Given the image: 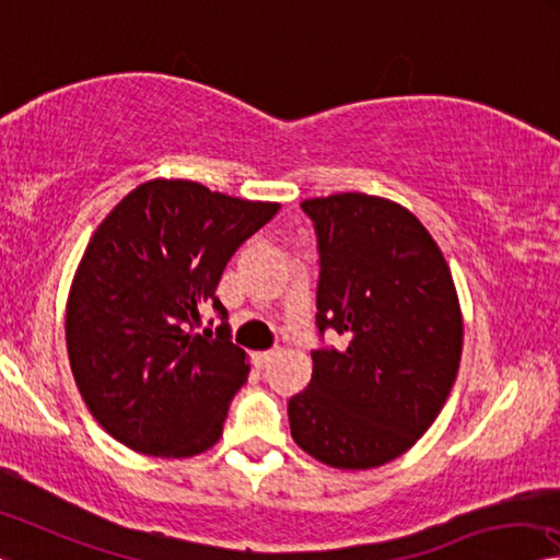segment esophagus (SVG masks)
I'll return each mask as SVG.
<instances>
[{"instance_id": "esophagus-1", "label": "esophagus", "mask_w": 560, "mask_h": 560, "mask_svg": "<svg viewBox=\"0 0 560 560\" xmlns=\"http://www.w3.org/2000/svg\"><path fill=\"white\" fill-rule=\"evenodd\" d=\"M273 357H277V351H256L254 353V366L256 369H266L271 363Z\"/></svg>"}]
</instances>
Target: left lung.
Instances as JSON below:
<instances>
[{"label":"left lung","mask_w":560,"mask_h":560,"mask_svg":"<svg viewBox=\"0 0 560 560\" xmlns=\"http://www.w3.org/2000/svg\"><path fill=\"white\" fill-rule=\"evenodd\" d=\"M318 248L316 331L349 339L314 349V374L289 398L291 436L334 468H376L436 421L464 343L441 248L411 211L369 194L301 201Z\"/></svg>","instance_id":"8db88e82"}]
</instances>
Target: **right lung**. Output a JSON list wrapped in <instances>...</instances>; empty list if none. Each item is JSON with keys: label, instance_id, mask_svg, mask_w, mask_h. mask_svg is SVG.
<instances>
[{"label": "right lung", "instance_id": "add662e5", "mask_svg": "<svg viewBox=\"0 0 560 560\" xmlns=\"http://www.w3.org/2000/svg\"><path fill=\"white\" fill-rule=\"evenodd\" d=\"M277 211L154 179L94 232L69 291L67 349L89 411L124 446L182 458L219 441L248 363L214 291L236 248ZM207 307L222 318L217 335L198 331Z\"/></svg>", "mask_w": 560, "mask_h": 560}]
</instances>
